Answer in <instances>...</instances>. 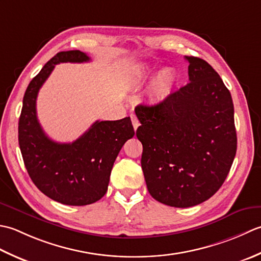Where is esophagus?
<instances>
[{
	"instance_id": "1",
	"label": "esophagus",
	"mask_w": 261,
	"mask_h": 261,
	"mask_svg": "<svg viewBox=\"0 0 261 261\" xmlns=\"http://www.w3.org/2000/svg\"><path fill=\"white\" fill-rule=\"evenodd\" d=\"M130 118H132V124H133V127H134V129L136 130L137 127L140 126V121H138V119L136 118L135 115H130Z\"/></svg>"
}]
</instances>
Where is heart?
<instances>
[{
    "label": "heart",
    "mask_w": 261,
    "mask_h": 261,
    "mask_svg": "<svg viewBox=\"0 0 261 261\" xmlns=\"http://www.w3.org/2000/svg\"><path fill=\"white\" fill-rule=\"evenodd\" d=\"M151 72H152V70H150L148 67H145V68H143L141 74L143 77H146L147 75H150ZM174 80H175L174 73L171 70L166 68V70L161 71L155 80V83H154V91H155L156 93L164 92L166 90H168L170 87L172 86V84L174 83Z\"/></svg>",
    "instance_id": "obj_1"
}]
</instances>
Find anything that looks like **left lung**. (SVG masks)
<instances>
[{
    "label": "left lung",
    "mask_w": 261,
    "mask_h": 261,
    "mask_svg": "<svg viewBox=\"0 0 261 261\" xmlns=\"http://www.w3.org/2000/svg\"><path fill=\"white\" fill-rule=\"evenodd\" d=\"M185 58L189 83L158 105L135 108L148 193L181 208L203 203L221 188L237 153L230 91L206 61Z\"/></svg>",
    "instance_id": "1"
}]
</instances>
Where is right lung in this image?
Returning a JSON list of instances; mask_svg holds the SVG:
<instances>
[{"instance_id": "add662e5", "label": "right lung", "mask_w": 261, "mask_h": 261, "mask_svg": "<svg viewBox=\"0 0 261 261\" xmlns=\"http://www.w3.org/2000/svg\"><path fill=\"white\" fill-rule=\"evenodd\" d=\"M89 61L80 50L57 53L31 80L19 118V145L27 171L42 194L64 205L83 206L102 198L117 155L135 135L129 117L97 120L72 143L54 142L42 130L36 111L39 89L56 64Z\"/></svg>"}]
</instances>
